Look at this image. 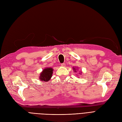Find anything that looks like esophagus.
Here are the masks:
<instances>
[{
  "mask_svg": "<svg viewBox=\"0 0 122 122\" xmlns=\"http://www.w3.org/2000/svg\"><path fill=\"white\" fill-rule=\"evenodd\" d=\"M61 65L62 66V67H65V63H62L61 64Z\"/></svg>",
  "mask_w": 122,
  "mask_h": 122,
  "instance_id": "34e87169",
  "label": "esophagus"
}]
</instances>
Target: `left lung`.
Masks as SVG:
<instances>
[{"mask_svg":"<svg viewBox=\"0 0 122 122\" xmlns=\"http://www.w3.org/2000/svg\"><path fill=\"white\" fill-rule=\"evenodd\" d=\"M73 69L74 70V72H76L77 71H76V68L75 67V68H74V67H73Z\"/></svg>","mask_w":122,"mask_h":122,"instance_id":"left-lung-1","label":"left lung"}]
</instances>
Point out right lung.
<instances>
[{"mask_svg":"<svg viewBox=\"0 0 122 122\" xmlns=\"http://www.w3.org/2000/svg\"><path fill=\"white\" fill-rule=\"evenodd\" d=\"M53 69L52 68H46L42 70L40 76V80L41 81H48L52 76Z\"/></svg>","mask_w":122,"mask_h":122,"instance_id":"obj_1","label":"right lung"}]
</instances>
